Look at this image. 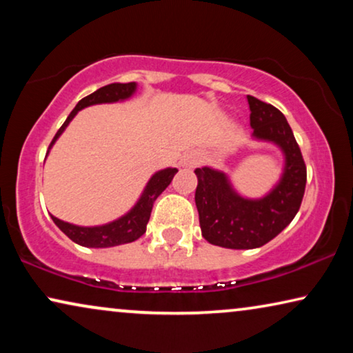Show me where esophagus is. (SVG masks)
Segmentation results:
<instances>
[{
	"label": "esophagus",
	"mask_w": 353,
	"mask_h": 353,
	"mask_svg": "<svg viewBox=\"0 0 353 353\" xmlns=\"http://www.w3.org/2000/svg\"><path fill=\"white\" fill-rule=\"evenodd\" d=\"M197 162H199V157H197L196 154H192V152L185 154V156H183V159H181V163L185 167H194V165H197Z\"/></svg>",
	"instance_id": "1"
}]
</instances>
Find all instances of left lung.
I'll use <instances>...</instances> for the list:
<instances>
[{
  "label": "left lung",
  "instance_id": "obj_1",
  "mask_svg": "<svg viewBox=\"0 0 353 353\" xmlns=\"http://www.w3.org/2000/svg\"><path fill=\"white\" fill-rule=\"evenodd\" d=\"M250 128L257 141L273 143L284 156L276 185L259 199L241 196L225 172L196 168V207L204 239L226 249H255L281 233L301 209L307 168L288 120L272 104L248 96Z\"/></svg>",
  "mask_w": 353,
  "mask_h": 353
}]
</instances>
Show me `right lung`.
<instances>
[{
  "instance_id": "1",
  "label": "right lung",
  "mask_w": 353,
  "mask_h": 353,
  "mask_svg": "<svg viewBox=\"0 0 353 353\" xmlns=\"http://www.w3.org/2000/svg\"><path fill=\"white\" fill-rule=\"evenodd\" d=\"M137 88L138 85L134 83V81H132V83H110L103 86V88L96 90L94 93H91L86 96V98L79 101V104H77L75 109L69 114V117H67L64 125L57 130L54 139H52L50 144V149L52 148V144L56 143V139L64 133L67 125H69L72 122V119L79 114V110L94 104L119 103V101L130 99L134 93H137ZM176 172V168L167 167L163 168V170L154 173V175L149 178L148 185L141 192V196H139L137 204H134L127 214L120 216V219L109 221V223L105 225L79 226L69 223V221H62L59 219H56L54 215H51V219L67 238H70L77 244L83 245V248H114V245L133 243V241L141 238V236L146 233V225L149 221V216H151L154 201H156L157 197L162 194V191L170 185Z\"/></svg>"
}]
</instances>
